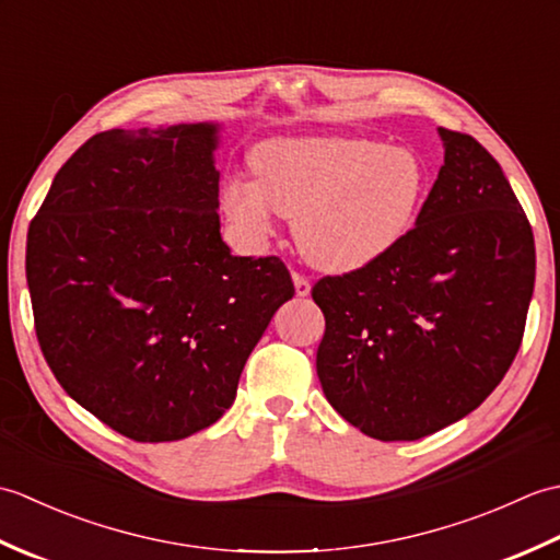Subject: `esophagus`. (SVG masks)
Here are the masks:
<instances>
[{
	"mask_svg": "<svg viewBox=\"0 0 560 560\" xmlns=\"http://www.w3.org/2000/svg\"><path fill=\"white\" fill-rule=\"evenodd\" d=\"M293 287H295V295H301V299L311 295V281H307L299 271H293Z\"/></svg>",
	"mask_w": 560,
	"mask_h": 560,
	"instance_id": "34e87169",
	"label": "esophagus"
}]
</instances>
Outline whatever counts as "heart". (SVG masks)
Instances as JSON below:
<instances>
[{"label": "heart", "instance_id": "1", "mask_svg": "<svg viewBox=\"0 0 560 560\" xmlns=\"http://www.w3.org/2000/svg\"><path fill=\"white\" fill-rule=\"evenodd\" d=\"M249 165L255 183L223 187L229 221L247 241L265 243L277 213L293 219L303 257L335 273L385 257L411 231L428 189L425 165L411 149L371 139H271Z\"/></svg>", "mask_w": 560, "mask_h": 560}]
</instances>
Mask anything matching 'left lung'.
Segmentation results:
<instances>
[{
    "instance_id": "left-lung-1",
    "label": "left lung",
    "mask_w": 560,
    "mask_h": 560,
    "mask_svg": "<svg viewBox=\"0 0 560 560\" xmlns=\"http://www.w3.org/2000/svg\"><path fill=\"white\" fill-rule=\"evenodd\" d=\"M445 163L413 229L373 265L325 277L317 377L375 440H419L471 413L515 361L534 291L532 225L498 161L440 127Z\"/></svg>"
}]
</instances>
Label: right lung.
Returning <instances> with one entry per match:
<instances>
[{
    "instance_id": "right-lung-1",
    "label": "right lung",
    "mask_w": 560,
    "mask_h": 560,
    "mask_svg": "<svg viewBox=\"0 0 560 560\" xmlns=\"http://www.w3.org/2000/svg\"><path fill=\"white\" fill-rule=\"evenodd\" d=\"M219 132L187 122L91 137L28 229L47 365L71 399L137 443L217 423L295 293L279 257H235L221 241Z\"/></svg>"
}]
</instances>
